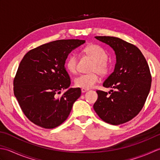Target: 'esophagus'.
Listing matches in <instances>:
<instances>
[{
	"instance_id": "esophagus-1",
	"label": "esophagus",
	"mask_w": 160,
	"mask_h": 160,
	"mask_svg": "<svg viewBox=\"0 0 160 160\" xmlns=\"http://www.w3.org/2000/svg\"><path fill=\"white\" fill-rule=\"evenodd\" d=\"M88 90V89H84V88H82V89H81V91H82V93H85L86 91H87Z\"/></svg>"
}]
</instances>
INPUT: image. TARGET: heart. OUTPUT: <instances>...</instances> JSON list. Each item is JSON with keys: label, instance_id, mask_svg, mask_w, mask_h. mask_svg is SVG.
I'll return each mask as SVG.
<instances>
[{"label": "heart", "instance_id": "heart-1", "mask_svg": "<svg viewBox=\"0 0 160 160\" xmlns=\"http://www.w3.org/2000/svg\"><path fill=\"white\" fill-rule=\"evenodd\" d=\"M82 52L94 60V63L91 69V71H93V73L80 75L75 78L74 84L77 87L90 89L99 82V75L97 71L104 76L109 72L111 67L107 60L108 53L101 46L96 44H91L84 47ZM65 65L67 69L70 73H76L78 69V57L76 54L72 53L68 57Z\"/></svg>", "mask_w": 160, "mask_h": 160}]
</instances>
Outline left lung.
Wrapping results in <instances>:
<instances>
[{"label":"left lung","mask_w":160,"mask_h":160,"mask_svg":"<svg viewBox=\"0 0 160 160\" xmlns=\"http://www.w3.org/2000/svg\"><path fill=\"white\" fill-rule=\"evenodd\" d=\"M115 51V69L103 86L113 88L110 94L98 90L93 108L107 123L119 125L132 120L140 113L151 89L152 78L148 64L136 46L113 36H96Z\"/></svg>","instance_id":"1"}]
</instances>
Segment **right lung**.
Instances as JSON below:
<instances>
[{
  "label": "right lung",
  "mask_w": 160,
  "mask_h": 160,
  "mask_svg": "<svg viewBox=\"0 0 160 160\" xmlns=\"http://www.w3.org/2000/svg\"><path fill=\"white\" fill-rule=\"evenodd\" d=\"M85 40H58L29 51L20 62L13 79V93L23 113L33 124L53 128L65 121L80 88L61 91L71 84L65 69L69 53Z\"/></svg>",
  "instance_id": "right-lung-1"
}]
</instances>
